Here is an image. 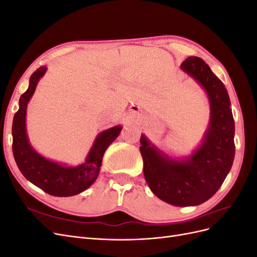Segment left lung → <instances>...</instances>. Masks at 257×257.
Returning a JSON list of instances; mask_svg holds the SVG:
<instances>
[{
	"instance_id": "1",
	"label": "left lung",
	"mask_w": 257,
	"mask_h": 257,
	"mask_svg": "<svg viewBox=\"0 0 257 257\" xmlns=\"http://www.w3.org/2000/svg\"><path fill=\"white\" fill-rule=\"evenodd\" d=\"M180 67L208 96L210 119L203 141L189 157L174 158L142 134L139 149L154 195L169 205L188 207L211 198L228 175L235 159V122L227 90L205 61L189 57Z\"/></svg>"
}]
</instances>
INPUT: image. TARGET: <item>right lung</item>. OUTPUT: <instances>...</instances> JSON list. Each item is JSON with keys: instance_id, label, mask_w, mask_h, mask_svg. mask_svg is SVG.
<instances>
[{"instance_id": "1", "label": "right lung", "mask_w": 257, "mask_h": 257, "mask_svg": "<svg viewBox=\"0 0 257 257\" xmlns=\"http://www.w3.org/2000/svg\"><path fill=\"white\" fill-rule=\"evenodd\" d=\"M47 72L41 66L32 74L28 90L19 99V109L13 120V153L21 174L27 180L52 196L67 197L77 195L94 183L97 179L103 155L109 145L119 136L121 125L105 130L96 136L84 162L68 166L43 157L31 146L27 134V107L33 96L36 85Z\"/></svg>"}]
</instances>
